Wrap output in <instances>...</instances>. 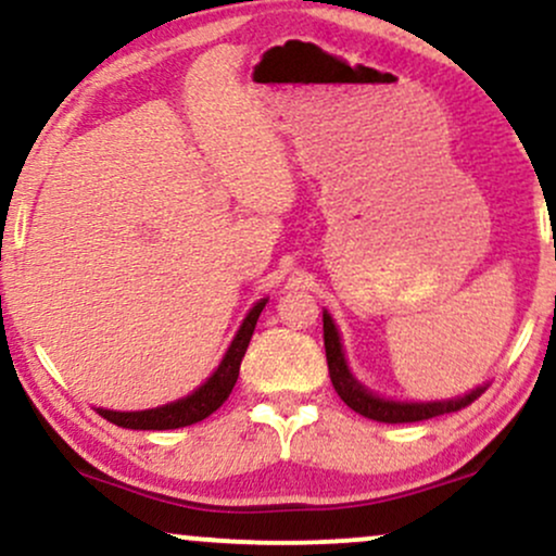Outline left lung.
I'll return each mask as SVG.
<instances>
[{
  "label": "left lung",
  "mask_w": 556,
  "mask_h": 556,
  "mask_svg": "<svg viewBox=\"0 0 556 556\" xmlns=\"http://www.w3.org/2000/svg\"><path fill=\"white\" fill-rule=\"evenodd\" d=\"M324 348H327L329 376L331 384H334V392L340 394L344 405L353 407V410L361 413L363 418L379 420V424H418V420L444 416V413H457L486 392V387H476L473 392H468L465 397L444 402H394L376 397L374 392H368V389L358 384V379L350 374L348 363H344L340 331H337L334 321H331L327 311H324Z\"/></svg>",
  "instance_id": "1"
}]
</instances>
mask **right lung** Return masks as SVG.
I'll return each instance as SVG.
<instances>
[{
  "instance_id": "1",
  "label": "right lung",
  "mask_w": 556,
  "mask_h": 556,
  "mask_svg": "<svg viewBox=\"0 0 556 556\" xmlns=\"http://www.w3.org/2000/svg\"><path fill=\"white\" fill-rule=\"evenodd\" d=\"M266 300H258L251 308V314L245 316L242 327L235 334L232 344L222 358L219 368L203 381L201 387L195 389L188 397L169 402V405L151 407V410H136V413H119V410H104L99 407V416L106 418L114 426H123V429H140V431H167V429H182V426L198 424V420L208 418L216 407H222V402L229 397L235 381L240 376V363L245 358L248 342H251L253 329H256V321L264 311Z\"/></svg>"
}]
</instances>
